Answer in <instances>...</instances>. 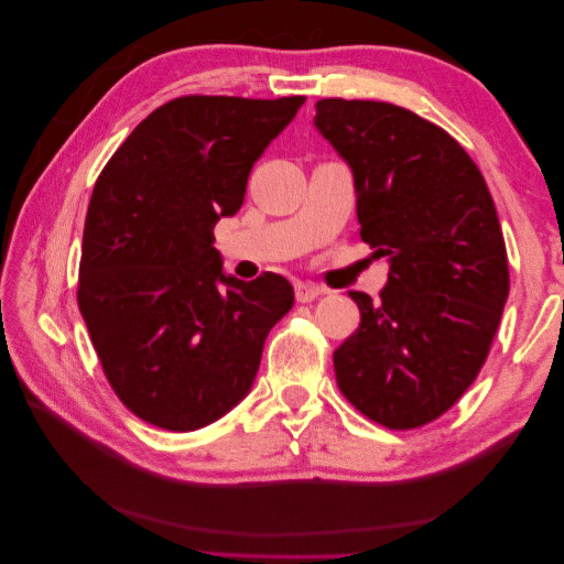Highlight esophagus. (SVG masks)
Wrapping results in <instances>:
<instances>
[{"label":"esophagus","mask_w":564,"mask_h":564,"mask_svg":"<svg viewBox=\"0 0 564 564\" xmlns=\"http://www.w3.org/2000/svg\"><path fill=\"white\" fill-rule=\"evenodd\" d=\"M294 294H296V301H299V303H311V301H315V299L322 294V289L315 286V284H311V282H299V284L294 286Z\"/></svg>","instance_id":"esophagus-1"}]
</instances>
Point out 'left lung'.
Returning a JSON list of instances; mask_svg holds the SVG:
<instances>
[{
	"instance_id": "8db88e82",
	"label": "left lung",
	"mask_w": 564,
	"mask_h": 564,
	"mask_svg": "<svg viewBox=\"0 0 564 564\" xmlns=\"http://www.w3.org/2000/svg\"><path fill=\"white\" fill-rule=\"evenodd\" d=\"M315 127L355 178L360 237L390 272L350 292L360 327L334 350L336 383L390 431L435 421L480 373L508 299V256L480 169L452 135L381 100L322 98Z\"/></svg>"
}]
</instances>
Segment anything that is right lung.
<instances>
[{"instance_id": "1", "label": "right lung", "mask_w": 564, "mask_h": 564, "mask_svg": "<svg viewBox=\"0 0 564 564\" xmlns=\"http://www.w3.org/2000/svg\"><path fill=\"white\" fill-rule=\"evenodd\" d=\"M305 96H181L150 112L100 172L82 237L77 303L129 412L164 431L240 402L294 289L224 275L220 216L242 207L253 162Z\"/></svg>"}]
</instances>
